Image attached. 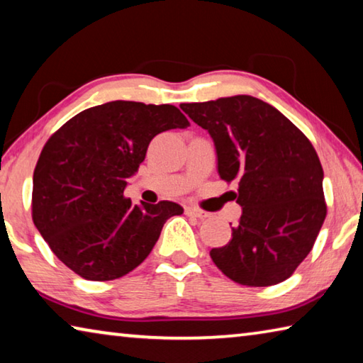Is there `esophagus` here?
<instances>
[{"label":"esophagus","mask_w":363,"mask_h":363,"mask_svg":"<svg viewBox=\"0 0 363 363\" xmlns=\"http://www.w3.org/2000/svg\"><path fill=\"white\" fill-rule=\"evenodd\" d=\"M186 214H187V216H194V218H199V219H205V218L210 216V213H206L203 210H199V208H192V206L186 208Z\"/></svg>","instance_id":"1"}]
</instances>
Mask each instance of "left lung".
I'll list each match as a JSON object with an SVG mask.
<instances>
[{"instance_id": "left-lung-1", "label": "left lung", "mask_w": 363, "mask_h": 363, "mask_svg": "<svg viewBox=\"0 0 363 363\" xmlns=\"http://www.w3.org/2000/svg\"><path fill=\"white\" fill-rule=\"evenodd\" d=\"M211 134L218 173L237 181L243 208L213 262L230 280L270 286L291 277L315 243L327 218L323 169L304 133L267 102L251 96L181 104Z\"/></svg>"}]
</instances>
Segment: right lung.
I'll return each mask as SVG.
<instances>
[{
	"label": "right lung",
	"instance_id": "add662e5",
	"mask_svg": "<svg viewBox=\"0 0 363 363\" xmlns=\"http://www.w3.org/2000/svg\"><path fill=\"white\" fill-rule=\"evenodd\" d=\"M190 126L169 104L113 101L86 108L46 140L33 171L32 218L49 248L79 277L120 279L150 255L173 201L133 205L126 179L157 134Z\"/></svg>",
	"mask_w": 363,
	"mask_h": 363
}]
</instances>
